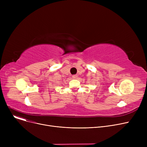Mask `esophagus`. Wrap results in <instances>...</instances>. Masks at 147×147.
<instances>
[{"mask_svg":"<svg viewBox=\"0 0 147 147\" xmlns=\"http://www.w3.org/2000/svg\"><path fill=\"white\" fill-rule=\"evenodd\" d=\"M78 76H77V75H73V78L74 79H78Z\"/></svg>","mask_w":147,"mask_h":147,"instance_id":"34e87169","label":"esophagus"}]
</instances>
